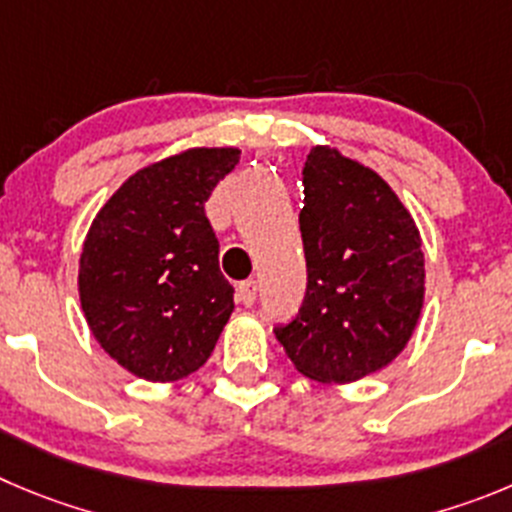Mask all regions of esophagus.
Returning <instances> with one entry per match:
<instances>
[{"label": "esophagus", "instance_id": "1", "mask_svg": "<svg viewBox=\"0 0 512 512\" xmlns=\"http://www.w3.org/2000/svg\"><path fill=\"white\" fill-rule=\"evenodd\" d=\"M255 298H257V280H245V283L237 285V300H240L242 305L250 308V305L255 303Z\"/></svg>", "mask_w": 512, "mask_h": 512}]
</instances>
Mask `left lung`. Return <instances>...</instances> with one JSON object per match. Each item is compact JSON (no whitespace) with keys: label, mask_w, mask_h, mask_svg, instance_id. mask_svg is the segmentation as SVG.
I'll list each match as a JSON object with an SVG mask.
<instances>
[{"label":"left lung","mask_w":512,"mask_h":512,"mask_svg":"<svg viewBox=\"0 0 512 512\" xmlns=\"http://www.w3.org/2000/svg\"><path fill=\"white\" fill-rule=\"evenodd\" d=\"M303 184L308 290L298 318L275 336L303 376L353 384L389 366L417 328L422 237L396 191L338 148H310Z\"/></svg>","instance_id":"8db88e82"}]
</instances>
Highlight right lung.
Listing matches in <instances>:
<instances>
[{
  "instance_id": "right-lung-1",
  "label": "right lung",
  "mask_w": 512,
  "mask_h": 512,
  "mask_svg": "<svg viewBox=\"0 0 512 512\" xmlns=\"http://www.w3.org/2000/svg\"><path fill=\"white\" fill-rule=\"evenodd\" d=\"M240 161L234 146H194L128 176L100 207L80 252L90 333L133 376L169 384L212 356L234 310L219 242L204 214Z\"/></svg>"
}]
</instances>
